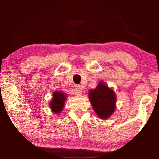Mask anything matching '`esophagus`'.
I'll list each match as a JSON object with an SVG mask.
<instances>
[{
	"label": "esophagus",
	"mask_w": 159,
	"mask_h": 159,
	"mask_svg": "<svg viewBox=\"0 0 159 159\" xmlns=\"http://www.w3.org/2000/svg\"><path fill=\"white\" fill-rule=\"evenodd\" d=\"M75 88H76L77 92H78V94L79 95H80V94L82 93V92L83 91V88L82 85H76V86H75Z\"/></svg>",
	"instance_id": "1"
}]
</instances>
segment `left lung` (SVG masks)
<instances>
[{
  "label": "left lung",
  "mask_w": 159,
  "mask_h": 159,
  "mask_svg": "<svg viewBox=\"0 0 159 159\" xmlns=\"http://www.w3.org/2000/svg\"><path fill=\"white\" fill-rule=\"evenodd\" d=\"M93 109L101 119H108L116 110V95L114 90L108 87L105 83L99 81L95 89L88 93Z\"/></svg>",
  "instance_id": "8db88e82"
}]
</instances>
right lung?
Listing matches in <instances>:
<instances>
[{
  "mask_svg": "<svg viewBox=\"0 0 159 159\" xmlns=\"http://www.w3.org/2000/svg\"><path fill=\"white\" fill-rule=\"evenodd\" d=\"M67 95L62 91L55 90L52 94V98L50 102V108L52 113L55 114H60L61 113L64 107V103Z\"/></svg>",
  "mask_w": 159,
  "mask_h": 159,
  "instance_id": "obj_1",
  "label": "right lung"
}]
</instances>
